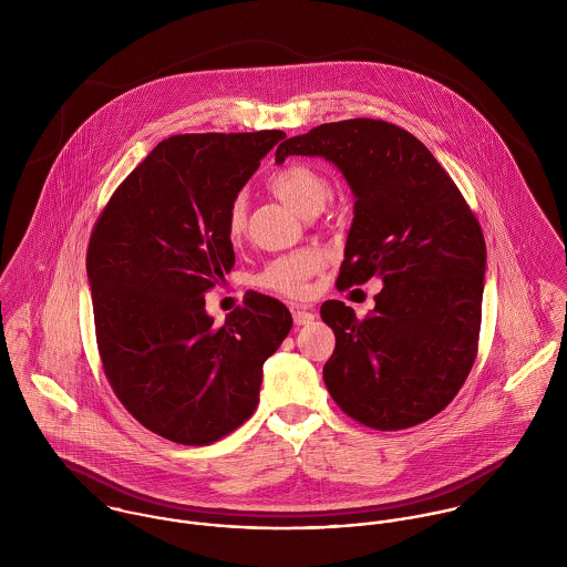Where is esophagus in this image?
I'll return each mask as SVG.
<instances>
[{
    "label": "esophagus",
    "mask_w": 567,
    "mask_h": 567,
    "mask_svg": "<svg viewBox=\"0 0 567 567\" xmlns=\"http://www.w3.org/2000/svg\"><path fill=\"white\" fill-rule=\"evenodd\" d=\"M292 319H295V324H310L315 321V312H310V310H306V308H295L292 310Z\"/></svg>",
    "instance_id": "1"
}]
</instances>
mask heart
I'll return each instance as SVG.
<instances>
[{
	"instance_id": "obj_1",
	"label": "heart",
	"mask_w": 567,
	"mask_h": 567,
	"mask_svg": "<svg viewBox=\"0 0 567 567\" xmlns=\"http://www.w3.org/2000/svg\"><path fill=\"white\" fill-rule=\"evenodd\" d=\"M272 194L286 203L295 214H319L329 198V183L319 169L306 163H290L268 178ZM246 225V207L238 196L227 212L229 238H240ZM323 266V257L317 250H301L277 257L264 266L257 275V284L286 297H303L308 292V277Z\"/></svg>"
}]
</instances>
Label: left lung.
<instances>
[{
	"label": "left lung",
	"mask_w": 567,
	"mask_h": 567,
	"mask_svg": "<svg viewBox=\"0 0 567 567\" xmlns=\"http://www.w3.org/2000/svg\"><path fill=\"white\" fill-rule=\"evenodd\" d=\"M333 163L353 194L336 286L384 284L364 321L342 301L321 317L336 333L323 367L329 395L375 430L427 421L467 380L481 333L486 246L450 174L404 128L382 120L321 124L279 144Z\"/></svg>",
	"instance_id": "obj_1"
}]
</instances>
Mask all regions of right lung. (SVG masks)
I'll use <instances>...</instances> for the list:
<instances>
[{
	"mask_svg": "<svg viewBox=\"0 0 567 567\" xmlns=\"http://www.w3.org/2000/svg\"><path fill=\"white\" fill-rule=\"evenodd\" d=\"M284 131L163 140L115 189L86 250L97 349L126 410L181 445H207L252 414L261 367L292 327L250 292L223 327L205 292L231 272L227 212Z\"/></svg>",
	"mask_w": 567,
	"mask_h": 567,
	"instance_id": "add662e5",
	"label": "right lung"
}]
</instances>
